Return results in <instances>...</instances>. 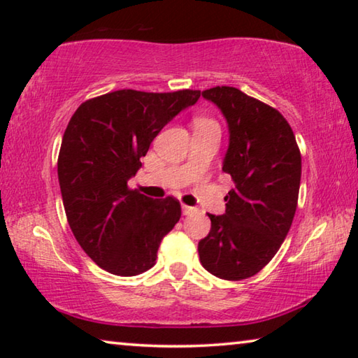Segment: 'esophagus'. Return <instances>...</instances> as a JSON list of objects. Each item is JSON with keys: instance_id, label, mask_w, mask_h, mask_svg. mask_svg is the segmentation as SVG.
<instances>
[{"instance_id": "obj_1", "label": "esophagus", "mask_w": 358, "mask_h": 358, "mask_svg": "<svg viewBox=\"0 0 358 358\" xmlns=\"http://www.w3.org/2000/svg\"><path fill=\"white\" fill-rule=\"evenodd\" d=\"M181 210H183V215H192V213H196V208H192V207H187V205H183V207H181Z\"/></svg>"}]
</instances>
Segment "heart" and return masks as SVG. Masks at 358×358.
<instances>
[{"mask_svg": "<svg viewBox=\"0 0 358 358\" xmlns=\"http://www.w3.org/2000/svg\"><path fill=\"white\" fill-rule=\"evenodd\" d=\"M211 123H216V121L207 117H199L196 118V121H194V124H211Z\"/></svg>", "mask_w": 358, "mask_h": 358, "instance_id": "1", "label": "heart"}]
</instances>
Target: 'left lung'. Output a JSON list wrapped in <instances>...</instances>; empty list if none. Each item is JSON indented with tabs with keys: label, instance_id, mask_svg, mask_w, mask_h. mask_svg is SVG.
Instances as JSON below:
<instances>
[{
	"label": "left lung",
	"instance_id": "left-lung-1",
	"mask_svg": "<svg viewBox=\"0 0 358 358\" xmlns=\"http://www.w3.org/2000/svg\"><path fill=\"white\" fill-rule=\"evenodd\" d=\"M202 96L227 120L222 171L235 187L224 199L226 213H208L211 229L199 241V257L211 275L240 281L273 259L292 226L301 156L292 128L276 108L234 87L205 90Z\"/></svg>",
	"mask_w": 358,
	"mask_h": 358
}]
</instances>
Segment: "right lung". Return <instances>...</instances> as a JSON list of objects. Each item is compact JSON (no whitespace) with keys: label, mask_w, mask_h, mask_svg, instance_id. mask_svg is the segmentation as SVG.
I'll use <instances>...</instances> for the list:
<instances>
[{"label":"right lung","mask_w":358,"mask_h":358,"mask_svg":"<svg viewBox=\"0 0 358 358\" xmlns=\"http://www.w3.org/2000/svg\"><path fill=\"white\" fill-rule=\"evenodd\" d=\"M199 98V90H118L85 101L69 120L58 155L66 217L82 250L108 273L150 270L178 222L177 199L147 197L128 180L159 131Z\"/></svg>","instance_id":"add662e5"}]
</instances>
